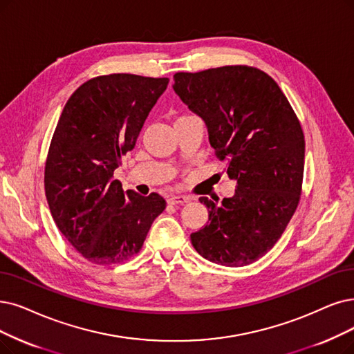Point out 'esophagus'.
Masks as SVG:
<instances>
[{"mask_svg": "<svg viewBox=\"0 0 354 354\" xmlns=\"http://www.w3.org/2000/svg\"><path fill=\"white\" fill-rule=\"evenodd\" d=\"M190 199L187 196H169L168 197V203L169 205H185V203H187Z\"/></svg>", "mask_w": 354, "mask_h": 354, "instance_id": "34e87169", "label": "esophagus"}]
</instances>
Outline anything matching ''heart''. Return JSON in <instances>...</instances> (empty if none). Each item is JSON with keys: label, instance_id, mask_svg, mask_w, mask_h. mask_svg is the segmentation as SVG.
Returning <instances> with one entry per match:
<instances>
[{"label": "heart", "instance_id": "obj_1", "mask_svg": "<svg viewBox=\"0 0 354 354\" xmlns=\"http://www.w3.org/2000/svg\"><path fill=\"white\" fill-rule=\"evenodd\" d=\"M186 118H190V116H180L177 120H180V119H186ZM177 120H176V122H177Z\"/></svg>", "mask_w": 354, "mask_h": 354}]
</instances>
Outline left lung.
<instances>
[{
    "mask_svg": "<svg viewBox=\"0 0 354 354\" xmlns=\"http://www.w3.org/2000/svg\"><path fill=\"white\" fill-rule=\"evenodd\" d=\"M174 91L199 115L209 142L236 181L218 206L207 197L209 223L190 235L196 251L221 266L251 264L272 250L301 201L305 138L277 82L247 65L174 74Z\"/></svg>",
    "mask_w": 354,
    "mask_h": 354,
    "instance_id": "8db88e82",
    "label": "left lung"
}]
</instances>
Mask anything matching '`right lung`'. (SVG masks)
I'll list each match as a JSON object with an SVG mask.
<instances>
[{"mask_svg": "<svg viewBox=\"0 0 354 354\" xmlns=\"http://www.w3.org/2000/svg\"><path fill=\"white\" fill-rule=\"evenodd\" d=\"M168 78L110 74L88 80L66 102L45 165L52 218L81 256L98 266L136 256L167 203L158 193H123L113 173L135 148Z\"/></svg>", "mask_w": 354, "mask_h": 354, "instance_id": "right-lung-1", "label": "right lung"}]
</instances>
